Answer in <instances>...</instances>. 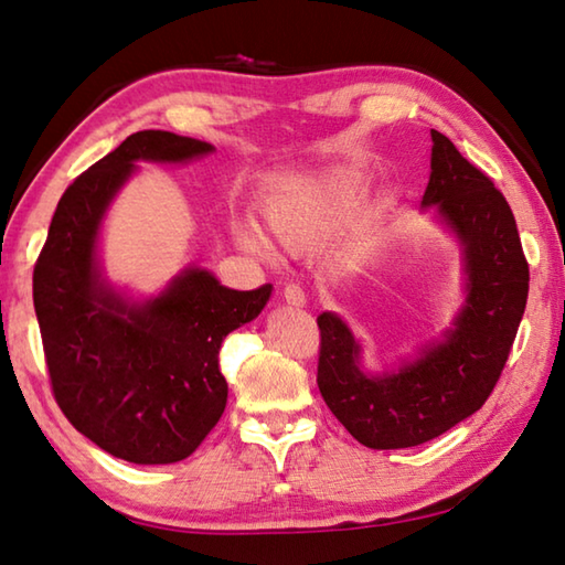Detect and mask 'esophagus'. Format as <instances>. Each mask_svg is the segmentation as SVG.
Instances as JSON below:
<instances>
[{
  "mask_svg": "<svg viewBox=\"0 0 565 565\" xmlns=\"http://www.w3.org/2000/svg\"><path fill=\"white\" fill-rule=\"evenodd\" d=\"M282 300H285L287 305H292V307H302V305H305L302 287H300V285H287L285 290H282Z\"/></svg>",
  "mask_w": 565,
  "mask_h": 565,
  "instance_id": "34e87169",
  "label": "esophagus"
}]
</instances>
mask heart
Here are the masks:
<instances>
[{
  "label": "heart",
  "instance_id": "heart-1",
  "mask_svg": "<svg viewBox=\"0 0 565 565\" xmlns=\"http://www.w3.org/2000/svg\"><path fill=\"white\" fill-rule=\"evenodd\" d=\"M356 201L354 182L342 172L300 179L275 191L265 204V223L280 246L292 255H312L327 248L342 228L347 214ZM238 243L255 255H270L268 238L255 226L238 228ZM374 250V236L356 228L344 236L337 248V263L354 268Z\"/></svg>",
  "mask_w": 565,
  "mask_h": 565
}]
</instances>
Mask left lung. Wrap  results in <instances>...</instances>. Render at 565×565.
<instances>
[{
  "mask_svg": "<svg viewBox=\"0 0 565 565\" xmlns=\"http://www.w3.org/2000/svg\"><path fill=\"white\" fill-rule=\"evenodd\" d=\"M430 179L423 209H435L462 246L467 297L452 329L413 361L381 376L359 366L361 347L332 312L317 317V386L337 420L371 450L428 443L484 406L512 351L529 295V263L507 199L482 169L430 130Z\"/></svg>",
  "mask_w": 565,
  "mask_h": 565,
  "instance_id": "obj_1",
  "label": "left lung"
}]
</instances>
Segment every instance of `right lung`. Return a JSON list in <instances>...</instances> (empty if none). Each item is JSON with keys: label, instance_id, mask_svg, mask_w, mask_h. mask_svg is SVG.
<instances>
[{"label": "right lung", "instance_id": "obj_1", "mask_svg": "<svg viewBox=\"0 0 565 565\" xmlns=\"http://www.w3.org/2000/svg\"><path fill=\"white\" fill-rule=\"evenodd\" d=\"M214 145L142 130L73 182L51 218L34 265V307L51 391L73 428L135 465L194 452L226 408L221 342L250 322L273 287L231 290L186 268L152 300L130 302L105 282L100 221L135 162H189Z\"/></svg>", "mask_w": 565, "mask_h": 565}]
</instances>
